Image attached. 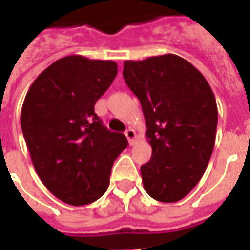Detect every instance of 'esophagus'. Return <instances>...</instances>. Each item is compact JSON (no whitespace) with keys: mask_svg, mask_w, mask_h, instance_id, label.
<instances>
[{"mask_svg":"<svg viewBox=\"0 0 250 250\" xmlns=\"http://www.w3.org/2000/svg\"><path fill=\"white\" fill-rule=\"evenodd\" d=\"M125 136H127V139H128V143H130V146H134L136 142V132L132 128H128V130L125 131Z\"/></svg>","mask_w":250,"mask_h":250,"instance_id":"obj_1","label":"esophagus"}]
</instances>
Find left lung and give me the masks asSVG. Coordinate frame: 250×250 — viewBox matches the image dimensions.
Segmentation results:
<instances>
[{
	"instance_id": "obj_1",
	"label": "left lung",
	"mask_w": 250,
	"mask_h": 250,
	"mask_svg": "<svg viewBox=\"0 0 250 250\" xmlns=\"http://www.w3.org/2000/svg\"><path fill=\"white\" fill-rule=\"evenodd\" d=\"M123 77L141 102L152 148L141 167L143 188L159 202H177L202 178L214 148V93L195 66L173 53L125 60Z\"/></svg>"
}]
</instances>
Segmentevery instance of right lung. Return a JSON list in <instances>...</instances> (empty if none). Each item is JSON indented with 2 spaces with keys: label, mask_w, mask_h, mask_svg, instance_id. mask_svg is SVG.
Returning <instances> with one entry per match:
<instances>
[{
  "label": "right lung",
  "mask_w": 250,
  "mask_h": 250,
  "mask_svg": "<svg viewBox=\"0 0 250 250\" xmlns=\"http://www.w3.org/2000/svg\"><path fill=\"white\" fill-rule=\"evenodd\" d=\"M116 75L115 62L71 55L41 72L25 96L21 128L36 173L72 206L92 204L107 191L114 161L128 145L95 114Z\"/></svg>",
  "instance_id": "obj_1"
}]
</instances>
